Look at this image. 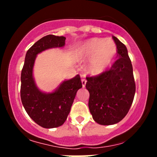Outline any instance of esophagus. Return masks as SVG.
I'll use <instances>...</instances> for the list:
<instances>
[{"mask_svg": "<svg viewBox=\"0 0 157 157\" xmlns=\"http://www.w3.org/2000/svg\"><path fill=\"white\" fill-rule=\"evenodd\" d=\"M81 81H82V87H85L86 86V80L85 79V77H82V79H81Z\"/></svg>", "mask_w": 157, "mask_h": 157, "instance_id": "34e87169", "label": "esophagus"}]
</instances>
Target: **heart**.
Returning <instances> with one entry per match:
<instances>
[{
	"label": "heart",
	"instance_id": "obj_1",
	"mask_svg": "<svg viewBox=\"0 0 157 157\" xmlns=\"http://www.w3.org/2000/svg\"><path fill=\"white\" fill-rule=\"evenodd\" d=\"M117 53V47L111 38H91L86 40L79 48V55L89 60V70L94 75L105 71L113 63Z\"/></svg>",
	"mask_w": 157,
	"mask_h": 157
}]
</instances>
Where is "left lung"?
Returning <instances> with one entry per match:
<instances>
[{
    "instance_id": "left-lung-1",
    "label": "left lung",
    "mask_w": 157,
    "mask_h": 157,
    "mask_svg": "<svg viewBox=\"0 0 157 157\" xmlns=\"http://www.w3.org/2000/svg\"><path fill=\"white\" fill-rule=\"evenodd\" d=\"M119 58L111 69L95 77H87L86 87L89 91V108L95 122L110 125L126 116L136 91L133 67L126 46L116 37Z\"/></svg>"
}]
</instances>
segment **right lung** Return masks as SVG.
<instances>
[{"label":"right lung","instance_id":"add662e5","mask_svg":"<svg viewBox=\"0 0 157 157\" xmlns=\"http://www.w3.org/2000/svg\"><path fill=\"white\" fill-rule=\"evenodd\" d=\"M63 36L48 35L40 39L26 52L21 71V97L26 113L37 125L45 128L62 125L67 119L77 91L82 86L80 75L63 81L52 93H44L36 86L33 67L37 54L65 46Z\"/></svg>","mask_w":157,"mask_h":157}]
</instances>
